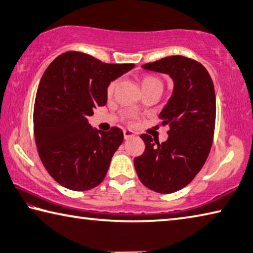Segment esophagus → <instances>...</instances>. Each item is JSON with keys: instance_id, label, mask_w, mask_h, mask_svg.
I'll list each match as a JSON object with an SVG mask.
<instances>
[{"instance_id": "obj_1", "label": "esophagus", "mask_w": 253, "mask_h": 253, "mask_svg": "<svg viewBox=\"0 0 253 253\" xmlns=\"http://www.w3.org/2000/svg\"><path fill=\"white\" fill-rule=\"evenodd\" d=\"M135 136V132L132 130H129V129H125L124 130V137H125V139H129L131 138V137Z\"/></svg>"}]
</instances>
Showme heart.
<instances>
[{
    "mask_svg": "<svg viewBox=\"0 0 253 253\" xmlns=\"http://www.w3.org/2000/svg\"><path fill=\"white\" fill-rule=\"evenodd\" d=\"M156 81H160V80L156 79L155 77H151V76L145 77V78L142 80L143 88H144V87H146V85H148V84H153V83H156ZM115 87H116V81H111V83L108 84V87H107V90H106V91H107V95L110 96L111 93L114 92V90H115Z\"/></svg>",
    "mask_w": 253,
    "mask_h": 253,
    "instance_id": "heart-1",
    "label": "heart"
}]
</instances>
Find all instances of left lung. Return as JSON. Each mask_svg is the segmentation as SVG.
I'll use <instances>...</instances> for the list:
<instances>
[{"instance_id":"obj_1","label":"left lung","mask_w":253,"mask_h":253,"mask_svg":"<svg viewBox=\"0 0 253 253\" xmlns=\"http://www.w3.org/2000/svg\"><path fill=\"white\" fill-rule=\"evenodd\" d=\"M142 67L168 74L174 89L158 116L163 126L169 127V138L160 144L152 136L140 135L145 152L135 157V169L149 190L174 193L193 181L211 151L216 111L213 81L200 62L183 55Z\"/></svg>"}]
</instances>
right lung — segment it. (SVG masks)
I'll use <instances>...</instances> for the list:
<instances>
[{"mask_svg": "<svg viewBox=\"0 0 253 253\" xmlns=\"http://www.w3.org/2000/svg\"><path fill=\"white\" fill-rule=\"evenodd\" d=\"M134 66L68 51L46 68L34 102V138L42 164L60 185L87 191L104 181L124 132L118 127L107 132L93 129L88 117L106 105L111 81Z\"/></svg>", "mask_w": 253, "mask_h": 253, "instance_id": "add662e5", "label": "right lung"}]
</instances>
